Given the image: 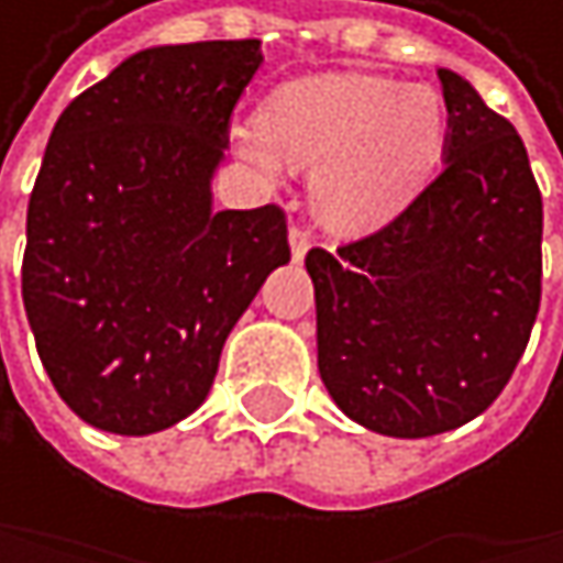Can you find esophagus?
I'll list each match as a JSON object with an SVG mask.
<instances>
[{"mask_svg": "<svg viewBox=\"0 0 563 563\" xmlns=\"http://www.w3.org/2000/svg\"><path fill=\"white\" fill-rule=\"evenodd\" d=\"M310 229H303V225H290V250H294V260H303L307 256V250H310Z\"/></svg>", "mask_w": 563, "mask_h": 563, "instance_id": "obj_1", "label": "esophagus"}]
</instances>
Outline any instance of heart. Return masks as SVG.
<instances>
[{
  "instance_id": "1",
  "label": "heart",
  "mask_w": 563,
  "mask_h": 563,
  "mask_svg": "<svg viewBox=\"0 0 563 563\" xmlns=\"http://www.w3.org/2000/svg\"><path fill=\"white\" fill-rule=\"evenodd\" d=\"M449 114L439 90L372 74H320L276 87L256 124L235 134L240 155L276 172L279 158L313 168L320 219L361 232L408 206L439 162Z\"/></svg>"
}]
</instances>
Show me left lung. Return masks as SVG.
<instances>
[{
    "label": "left lung",
    "instance_id": "obj_1",
    "mask_svg": "<svg viewBox=\"0 0 563 563\" xmlns=\"http://www.w3.org/2000/svg\"><path fill=\"white\" fill-rule=\"evenodd\" d=\"M445 168L391 222L307 273L317 367L357 426L426 439L496 401L540 310L544 202L514 124L452 70H439Z\"/></svg>",
    "mask_w": 563,
    "mask_h": 563
}]
</instances>
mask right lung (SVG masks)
<instances>
[{"label":"right lung","instance_id":"1","mask_svg":"<svg viewBox=\"0 0 563 563\" xmlns=\"http://www.w3.org/2000/svg\"><path fill=\"white\" fill-rule=\"evenodd\" d=\"M260 63V40L141 49L49 134L23 303L53 388L103 432L196 412L235 320L290 263L279 206L212 212L229 118Z\"/></svg>","mask_w":563,"mask_h":563}]
</instances>
